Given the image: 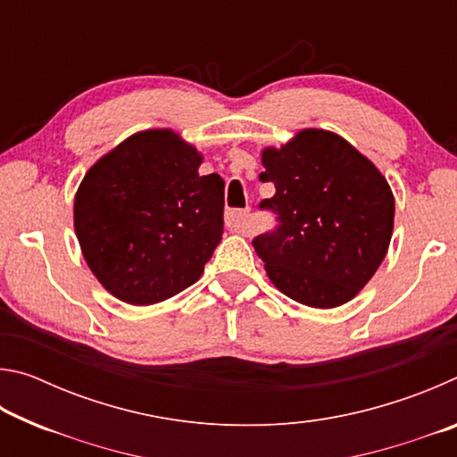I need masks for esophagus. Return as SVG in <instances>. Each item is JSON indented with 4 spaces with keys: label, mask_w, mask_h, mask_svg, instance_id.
Here are the masks:
<instances>
[{
    "label": "esophagus",
    "mask_w": 457,
    "mask_h": 457,
    "mask_svg": "<svg viewBox=\"0 0 457 457\" xmlns=\"http://www.w3.org/2000/svg\"><path fill=\"white\" fill-rule=\"evenodd\" d=\"M226 228L237 234L247 231V210H234L226 213Z\"/></svg>",
    "instance_id": "34e87169"
}]
</instances>
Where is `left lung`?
<instances>
[{"label": "left lung", "instance_id": "obj_1", "mask_svg": "<svg viewBox=\"0 0 457 457\" xmlns=\"http://www.w3.org/2000/svg\"><path fill=\"white\" fill-rule=\"evenodd\" d=\"M260 181L274 197L260 210L278 226L253 237L266 274L300 304L335 308L359 294L389 250L395 199L378 169L343 137L304 129L264 149Z\"/></svg>", "mask_w": 457, "mask_h": 457}]
</instances>
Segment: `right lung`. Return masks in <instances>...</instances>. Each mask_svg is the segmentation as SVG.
Wrapping results in <instances>:
<instances>
[{"instance_id":"add662e5","label":"right lung","mask_w":457,"mask_h":457,"mask_svg":"<svg viewBox=\"0 0 457 457\" xmlns=\"http://www.w3.org/2000/svg\"><path fill=\"white\" fill-rule=\"evenodd\" d=\"M169 129L129 137L84 175L74 229L84 260L122 303L146 306L199 280L223 234V179Z\"/></svg>"}]
</instances>
